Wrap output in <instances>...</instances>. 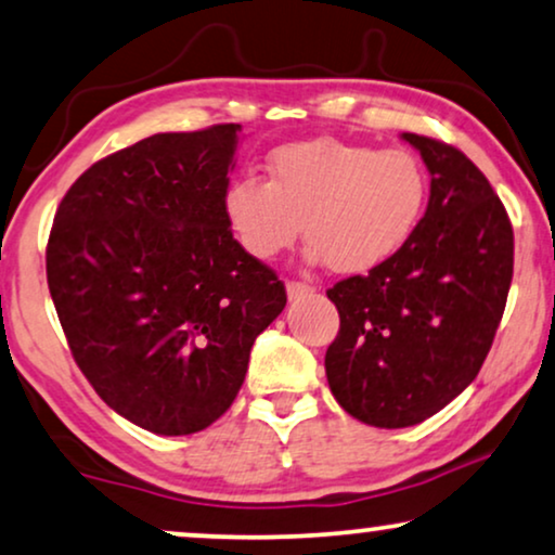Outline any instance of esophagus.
I'll use <instances>...</instances> for the list:
<instances>
[{"instance_id":"esophagus-1","label":"esophagus","mask_w":555,"mask_h":555,"mask_svg":"<svg viewBox=\"0 0 555 555\" xmlns=\"http://www.w3.org/2000/svg\"><path fill=\"white\" fill-rule=\"evenodd\" d=\"M311 294H314V286L304 284V281H288L286 284L288 301H299V299H304V296H311Z\"/></svg>"}]
</instances>
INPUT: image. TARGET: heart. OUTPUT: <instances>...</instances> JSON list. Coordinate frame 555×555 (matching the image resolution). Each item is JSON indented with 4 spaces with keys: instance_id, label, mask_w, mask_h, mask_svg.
Masks as SVG:
<instances>
[{
    "instance_id": "b5f03b06",
    "label": "heart",
    "mask_w": 555,
    "mask_h": 555,
    "mask_svg": "<svg viewBox=\"0 0 555 555\" xmlns=\"http://www.w3.org/2000/svg\"><path fill=\"white\" fill-rule=\"evenodd\" d=\"M427 198L430 176L415 153L324 135L276 147L269 181L254 173L233 178L223 216L256 259H276L307 231L309 261L362 276L410 244Z\"/></svg>"
}]
</instances>
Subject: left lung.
I'll return each mask as SVG.
<instances>
[{
	"instance_id": "1",
	"label": "left lung",
	"mask_w": 555,
	"mask_h": 555,
	"mask_svg": "<svg viewBox=\"0 0 555 555\" xmlns=\"http://www.w3.org/2000/svg\"><path fill=\"white\" fill-rule=\"evenodd\" d=\"M430 170V201L408 246L326 296L339 334L330 389L372 427H410L455 400L493 347L513 279V225L493 185L457 147L402 132Z\"/></svg>"
}]
</instances>
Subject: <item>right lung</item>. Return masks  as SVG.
Masks as SVG:
<instances>
[{
	"label": "right lung",
	"instance_id": "1",
	"mask_svg": "<svg viewBox=\"0 0 555 555\" xmlns=\"http://www.w3.org/2000/svg\"><path fill=\"white\" fill-rule=\"evenodd\" d=\"M241 125L158 132L98 160L65 193L47 286L69 352L107 408L191 435L236 400L286 288L223 216Z\"/></svg>",
	"mask_w": 555,
	"mask_h": 555
}]
</instances>
